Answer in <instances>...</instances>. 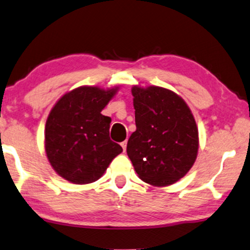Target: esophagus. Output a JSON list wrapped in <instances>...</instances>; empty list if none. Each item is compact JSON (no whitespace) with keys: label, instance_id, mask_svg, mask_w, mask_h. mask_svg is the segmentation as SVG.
Returning a JSON list of instances; mask_svg holds the SVG:
<instances>
[{"label":"esophagus","instance_id":"34e87169","mask_svg":"<svg viewBox=\"0 0 250 250\" xmlns=\"http://www.w3.org/2000/svg\"><path fill=\"white\" fill-rule=\"evenodd\" d=\"M121 146H122V148H124V152H125V149H126V142H122L121 143Z\"/></svg>","mask_w":250,"mask_h":250}]
</instances>
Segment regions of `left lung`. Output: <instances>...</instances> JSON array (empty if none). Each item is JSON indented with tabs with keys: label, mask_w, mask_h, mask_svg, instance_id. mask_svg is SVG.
<instances>
[{
	"label": "left lung",
	"mask_w": 250,
	"mask_h": 250,
	"mask_svg": "<svg viewBox=\"0 0 250 250\" xmlns=\"http://www.w3.org/2000/svg\"><path fill=\"white\" fill-rule=\"evenodd\" d=\"M136 131L126 154L138 177L155 187L184 178L198 153V129L187 103L170 89L133 86Z\"/></svg>",
	"instance_id": "8db88e82"
}]
</instances>
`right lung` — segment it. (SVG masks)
<instances>
[{"instance_id": "1", "label": "right lung", "mask_w": 250, "mask_h": 250, "mask_svg": "<svg viewBox=\"0 0 250 250\" xmlns=\"http://www.w3.org/2000/svg\"><path fill=\"white\" fill-rule=\"evenodd\" d=\"M118 90L80 86L56 102L45 125V152L60 177L76 185L91 184L122 152L110 139L111 118L101 113Z\"/></svg>"}]
</instances>
